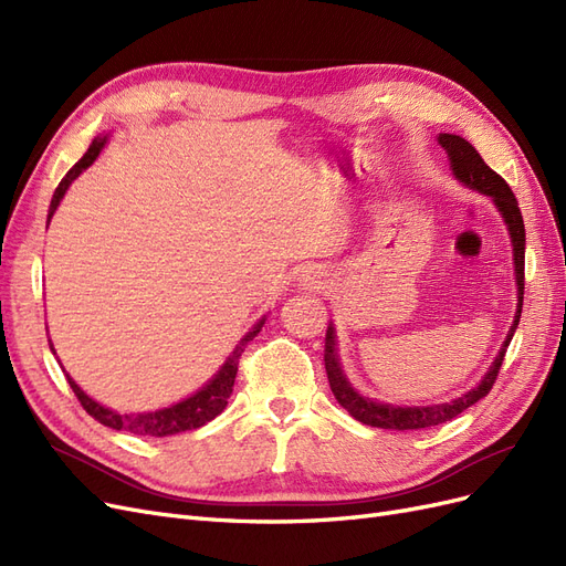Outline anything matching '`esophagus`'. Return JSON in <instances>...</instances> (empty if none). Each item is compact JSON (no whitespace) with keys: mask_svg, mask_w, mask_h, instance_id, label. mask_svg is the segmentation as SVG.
Masks as SVG:
<instances>
[{"mask_svg":"<svg viewBox=\"0 0 566 566\" xmlns=\"http://www.w3.org/2000/svg\"><path fill=\"white\" fill-rule=\"evenodd\" d=\"M306 281H310V285H314V287H316V283H318V281H316V276H310Z\"/></svg>","mask_w":566,"mask_h":566,"instance_id":"obj_1","label":"esophagus"}]
</instances>
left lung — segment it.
<instances>
[{
  "instance_id": "8db88e82",
  "label": "left lung",
  "mask_w": 566,
  "mask_h": 566,
  "mask_svg": "<svg viewBox=\"0 0 566 566\" xmlns=\"http://www.w3.org/2000/svg\"><path fill=\"white\" fill-rule=\"evenodd\" d=\"M439 144L447 148L451 167L455 177L468 184L470 188H476L479 193H486L493 198V202L499 205V210L505 219V224L510 229L512 238V250H515V273H517V285H520V304H517V316L510 325L507 339L503 342V349L495 356V361L491 370L484 375V380L479 382L472 391L462 394L460 399L451 403H439V406H413V408H401V406H387L370 401L361 394H356L345 375H342V368L337 364V354H335V331L333 325H328L325 331V352H323V361H325V373H328V382L335 394V399L342 408H347V413L354 416L358 422L370 424V427H380V430H424V427H434L441 422H449L455 416H460L462 410L474 406L479 399H484L491 391L495 378H499L503 358L507 352V345L512 335H515L520 316H522V302H524V245H526V233H524V219L520 212V205L512 188L505 184L501 175H495L493 169L482 160V156L474 150L470 142L462 139V136L455 134H441Z\"/></svg>"
}]
</instances>
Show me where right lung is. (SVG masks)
Listing matches in <instances>:
<instances>
[{
  "mask_svg": "<svg viewBox=\"0 0 566 566\" xmlns=\"http://www.w3.org/2000/svg\"><path fill=\"white\" fill-rule=\"evenodd\" d=\"M104 144H106V139H96L90 146V150L84 153L82 160L75 163L71 167V172H67L61 179L59 188L54 191V198H51V205H49V219H51V214L56 212L63 193L67 191V186H71V181L82 172V169H87L98 158V153H101V148H104ZM262 323L264 321L256 323L254 328L241 339V345L233 349V354L229 356V361L221 366V370L214 375V380L210 385H205L200 391H196L193 397H188L186 401H181L177 406L163 408V410H156V413H136V416L115 413V410H108V408H104L101 403H96L94 399H90L87 394H84L75 385V380L71 378V375H65V378H67V385H71V389L75 391V397L82 403V408L87 410V413L94 420H98L101 424H106V427H113V430H125V432L139 434V437H172V434H179V432H186V430H198V427L214 420L221 413V410L227 408L229 397H231V391H233L235 373H238V358H241L248 342L256 333H260Z\"/></svg>",
  "mask_w": 566,
  "mask_h": 566,
  "instance_id": "obj_1",
  "label": "right lung"
}]
</instances>
